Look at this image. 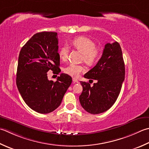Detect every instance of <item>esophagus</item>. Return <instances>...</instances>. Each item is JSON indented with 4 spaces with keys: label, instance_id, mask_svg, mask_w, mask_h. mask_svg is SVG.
Listing matches in <instances>:
<instances>
[{
    "label": "esophagus",
    "instance_id": "34e87169",
    "mask_svg": "<svg viewBox=\"0 0 149 149\" xmlns=\"http://www.w3.org/2000/svg\"><path fill=\"white\" fill-rule=\"evenodd\" d=\"M73 83H78L79 81H78V80L77 79H75V78H73Z\"/></svg>",
    "mask_w": 149,
    "mask_h": 149
}]
</instances>
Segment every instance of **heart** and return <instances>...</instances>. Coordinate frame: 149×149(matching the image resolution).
Wrapping results in <instances>:
<instances>
[{
  "label": "heart",
  "instance_id": "1",
  "mask_svg": "<svg viewBox=\"0 0 149 149\" xmlns=\"http://www.w3.org/2000/svg\"><path fill=\"white\" fill-rule=\"evenodd\" d=\"M72 45L75 48L83 54V60L88 65H93L97 63L101 56V51L100 48H96L94 41L86 37H77L72 40ZM68 48L67 46H63L59 49V55L61 59L66 61L68 57ZM85 69L82 65L71 63L66 66L64 72L72 77H77L81 72Z\"/></svg>",
  "mask_w": 149,
  "mask_h": 149
}]
</instances>
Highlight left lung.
Returning a JSON list of instances; mask_svg holds the SVG:
<instances>
[{
  "instance_id": "left-lung-1",
  "label": "left lung",
  "mask_w": 149,
  "mask_h": 149,
  "mask_svg": "<svg viewBox=\"0 0 149 149\" xmlns=\"http://www.w3.org/2000/svg\"><path fill=\"white\" fill-rule=\"evenodd\" d=\"M125 63L121 46L118 42L107 43L96 65L84 74L89 83L81 81L83 92L79 101L83 109L92 114L107 111L112 107L120 93L125 80Z\"/></svg>"
}]
</instances>
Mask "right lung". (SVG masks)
Returning a JSON list of instances; mask_svg holds the SVG:
<instances>
[{
  "instance_id": "add662e5",
  "label": "right lung",
  "mask_w": 149,
  "mask_h": 149,
  "mask_svg": "<svg viewBox=\"0 0 149 149\" xmlns=\"http://www.w3.org/2000/svg\"><path fill=\"white\" fill-rule=\"evenodd\" d=\"M56 32L33 35L20 49L16 84L26 104L38 113H48L59 107L72 83V77L61 74L49 81L47 72L59 74L60 57Z\"/></svg>"
}]
</instances>
